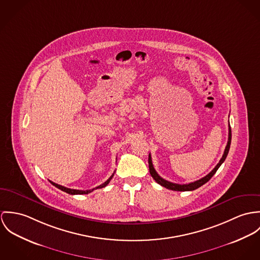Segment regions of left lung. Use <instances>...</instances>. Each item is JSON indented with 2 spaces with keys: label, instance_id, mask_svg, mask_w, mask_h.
Here are the masks:
<instances>
[{
  "label": "left lung",
  "instance_id": "8db88e82",
  "mask_svg": "<svg viewBox=\"0 0 260 260\" xmlns=\"http://www.w3.org/2000/svg\"><path fill=\"white\" fill-rule=\"evenodd\" d=\"M231 124H229V142L228 144L225 146V149H224V152L222 154V157L220 158L219 162L216 165V167L208 173L207 175H205L204 177H202L201 179L197 180V181H193V182H189L187 184H177V183H173L171 181H168L166 179H164L162 177H160L157 173L155 172L154 168H153V165H152V160H151V156H150V153L148 154V168H149V173L150 175L152 176V178L158 183L160 184L161 186L164 187H167L169 189H172V190H175V191H190V190H194L199 187H201L202 185H203L204 183H206L212 176L213 174L216 173V171L219 169V167L222 165V162L225 160L228 154H229V151H230V147H231Z\"/></svg>",
  "mask_w": 260,
  "mask_h": 260
}]
</instances>
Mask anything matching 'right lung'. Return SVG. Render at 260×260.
<instances>
[{"instance_id": "add662e5", "label": "right lung", "mask_w": 260, "mask_h": 260, "mask_svg": "<svg viewBox=\"0 0 260 260\" xmlns=\"http://www.w3.org/2000/svg\"><path fill=\"white\" fill-rule=\"evenodd\" d=\"M113 176H114V173H113V175H112V176H111V177H110V178H109L107 181H105L103 184H101V185L96 186L95 188L89 189V190H79V189H72V188H68V187L61 186V185L57 184V183H55V182H53V181H51V182L53 183V185H55L56 187H58V189H60V190H62V191L67 192V193H69V194H87V193L91 192L92 190H94V189H96V188H102V187H105V186H107V185L109 184V182L111 181V179L113 178Z\"/></svg>"}]
</instances>
